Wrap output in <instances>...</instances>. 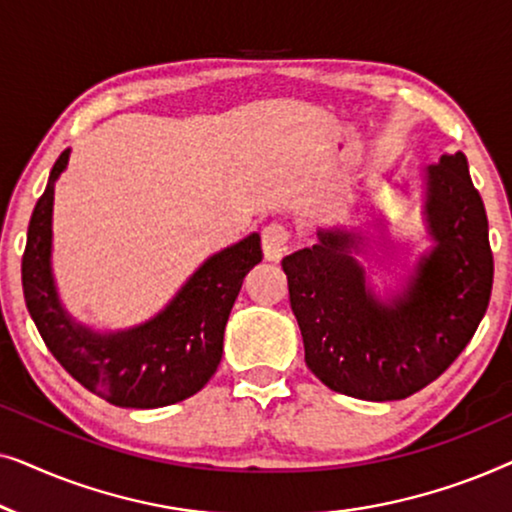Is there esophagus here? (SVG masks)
Instances as JSON below:
<instances>
[{
	"label": "esophagus",
	"instance_id": "1",
	"mask_svg": "<svg viewBox=\"0 0 512 512\" xmlns=\"http://www.w3.org/2000/svg\"><path fill=\"white\" fill-rule=\"evenodd\" d=\"M261 244H263V256L265 261H282L286 244H289V230L282 223H270V226L263 228L261 233Z\"/></svg>",
	"mask_w": 512,
	"mask_h": 512
}]
</instances>
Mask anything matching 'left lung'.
<instances>
[{
	"label": "left lung",
	"instance_id": "obj_1",
	"mask_svg": "<svg viewBox=\"0 0 512 512\" xmlns=\"http://www.w3.org/2000/svg\"><path fill=\"white\" fill-rule=\"evenodd\" d=\"M424 181L433 249L389 303L375 296L356 261L361 233L319 230L317 244L282 261L307 368L338 394L363 401L412 396L452 366L485 317L494 258L466 156L445 153Z\"/></svg>",
	"mask_w": 512,
	"mask_h": 512
}]
</instances>
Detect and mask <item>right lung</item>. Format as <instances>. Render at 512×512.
Returning <instances> with one entry per match:
<instances>
[{
  "instance_id": "right-lung-1",
  "label": "right lung",
  "mask_w": 512,
  "mask_h": 512,
  "mask_svg": "<svg viewBox=\"0 0 512 512\" xmlns=\"http://www.w3.org/2000/svg\"><path fill=\"white\" fill-rule=\"evenodd\" d=\"M67 163L69 149L55 160L34 207L20 268L27 312L46 347L76 382L118 408H163L198 394L221 361L223 331L244 277L263 258L261 235L209 256L153 319L97 333L62 307L51 268L53 193Z\"/></svg>"
}]
</instances>
